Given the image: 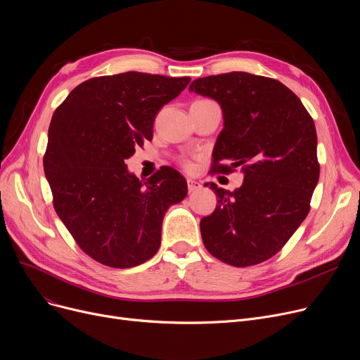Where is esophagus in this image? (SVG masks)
<instances>
[{
    "label": "esophagus",
    "mask_w": 360,
    "mask_h": 360,
    "mask_svg": "<svg viewBox=\"0 0 360 360\" xmlns=\"http://www.w3.org/2000/svg\"><path fill=\"white\" fill-rule=\"evenodd\" d=\"M186 184H188V191H190V193H194V191H197L201 188V184L195 179H191V178L186 179Z\"/></svg>",
    "instance_id": "esophagus-1"
}]
</instances>
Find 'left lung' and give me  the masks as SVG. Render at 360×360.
Returning a JSON list of instances; mask_svg holds the SVG:
<instances>
[{
    "mask_svg": "<svg viewBox=\"0 0 360 360\" xmlns=\"http://www.w3.org/2000/svg\"><path fill=\"white\" fill-rule=\"evenodd\" d=\"M190 91L221 108L212 172L243 174L232 193L210 182L219 200L200 221L204 247L229 266H255L277 254L309 213L319 179L314 120L285 84L245 71L197 79Z\"/></svg>",
    "mask_w": 360,
    "mask_h": 360,
    "instance_id": "8db88e82",
    "label": "left lung"
}]
</instances>
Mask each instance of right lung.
<instances>
[{
	"instance_id": "right-lung-1",
	"label": "right lung",
	"mask_w": 360,
	"mask_h": 360,
	"mask_svg": "<svg viewBox=\"0 0 360 360\" xmlns=\"http://www.w3.org/2000/svg\"><path fill=\"white\" fill-rule=\"evenodd\" d=\"M190 82L137 71L103 75L71 90L53 112L44 158L53 209L103 266L129 269L153 257L165 213L186 197L176 169L163 166L143 182L125 159L153 139L158 112Z\"/></svg>"
}]
</instances>
